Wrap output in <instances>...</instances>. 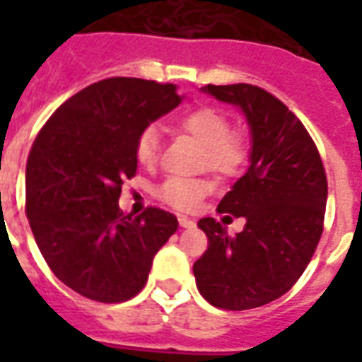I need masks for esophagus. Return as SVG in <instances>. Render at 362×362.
Instances as JSON below:
<instances>
[{
    "label": "esophagus",
    "mask_w": 362,
    "mask_h": 362,
    "mask_svg": "<svg viewBox=\"0 0 362 362\" xmlns=\"http://www.w3.org/2000/svg\"><path fill=\"white\" fill-rule=\"evenodd\" d=\"M178 223H180V227H186V229H187V227L195 226L192 218H187V216H184V214L178 216Z\"/></svg>",
    "instance_id": "34e87169"
}]
</instances>
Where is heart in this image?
Masks as SVG:
<instances>
[{"instance_id": "b5f03b06", "label": "heart", "mask_w": 362, "mask_h": 362, "mask_svg": "<svg viewBox=\"0 0 362 362\" xmlns=\"http://www.w3.org/2000/svg\"><path fill=\"white\" fill-rule=\"evenodd\" d=\"M178 129L186 133L203 146V167L216 173L221 178H231L238 175L246 163V141L240 133L231 129V122L226 112L214 107H199L182 116ZM159 133L150 125L141 131L135 142V158L142 167H152L158 161ZM212 192V182L209 180H180L170 178L158 189V195L175 209L189 210L197 206L199 201Z\"/></svg>"}]
</instances>
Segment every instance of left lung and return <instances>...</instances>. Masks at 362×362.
I'll return each instance as SVG.
<instances>
[{
	"label": "left lung",
	"instance_id": "left-lung-1",
	"mask_svg": "<svg viewBox=\"0 0 362 362\" xmlns=\"http://www.w3.org/2000/svg\"><path fill=\"white\" fill-rule=\"evenodd\" d=\"M203 92L244 112L252 150L246 175L218 204L220 214L246 220L244 231L231 237L214 218L199 220L209 250L193 274L216 308H257L289 291L314 255L325 218V169L306 127L263 88L209 84Z\"/></svg>",
	"mask_w": 362,
	"mask_h": 362
}]
</instances>
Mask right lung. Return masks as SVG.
Here are the masks:
<instances>
[{
  "label": "right lung",
  "mask_w": 362,
  "mask_h": 362,
  "mask_svg": "<svg viewBox=\"0 0 362 362\" xmlns=\"http://www.w3.org/2000/svg\"><path fill=\"white\" fill-rule=\"evenodd\" d=\"M175 84L115 76L69 98L39 131L25 165V214L58 280L98 303L141 291L178 220L161 209L118 206L136 173L142 129L182 103Z\"/></svg>",
  "instance_id": "1"
}]
</instances>
